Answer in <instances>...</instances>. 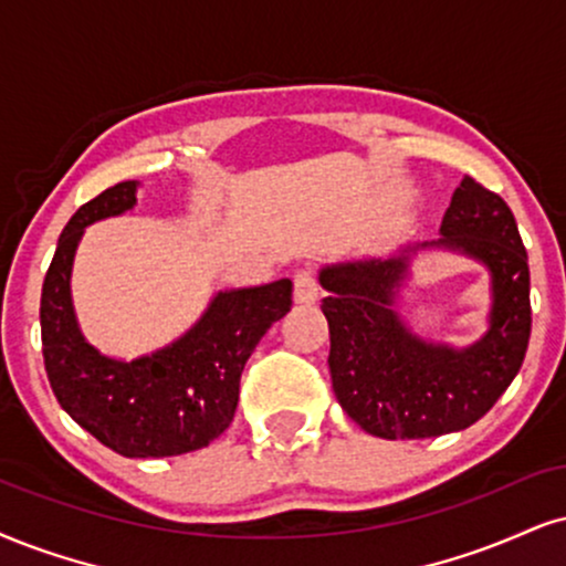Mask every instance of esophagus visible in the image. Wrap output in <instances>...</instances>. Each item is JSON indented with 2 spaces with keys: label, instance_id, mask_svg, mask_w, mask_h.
<instances>
[{
  "label": "esophagus",
  "instance_id": "1",
  "mask_svg": "<svg viewBox=\"0 0 566 566\" xmlns=\"http://www.w3.org/2000/svg\"><path fill=\"white\" fill-rule=\"evenodd\" d=\"M319 296V285H317V277L315 272L310 268L298 270L294 275V298L298 304H315Z\"/></svg>",
  "mask_w": 566,
  "mask_h": 566
}]
</instances>
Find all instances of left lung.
Listing matches in <instances>:
<instances>
[{"instance_id": "1", "label": "left lung", "mask_w": 566, "mask_h": 566, "mask_svg": "<svg viewBox=\"0 0 566 566\" xmlns=\"http://www.w3.org/2000/svg\"><path fill=\"white\" fill-rule=\"evenodd\" d=\"M470 255L492 275L489 331L457 349L420 339L398 312L417 250ZM323 315L331 327L336 399L369 436L420 441L478 422L520 373L530 340V270L517 220L499 193L464 178L441 222V239L390 256L325 264Z\"/></svg>"}]
</instances>
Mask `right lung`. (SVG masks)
Listing matches in <instances>:
<instances>
[{"label":"right lung","mask_w":566,"mask_h":566,"mask_svg":"<svg viewBox=\"0 0 566 566\" xmlns=\"http://www.w3.org/2000/svg\"><path fill=\"white\" fill-rule=\"evenodd\" d=\"M138 180H123L83 205L62 230L41 289V352L60 407L96 441L128 459L205 449L239 407L247 359L272 323L291 312L289 277L218 291L184 336L130 361L91 346L75 317V249L83 230L136 207Z\"/></svg>","instance_id":"1"}]
</instances>
